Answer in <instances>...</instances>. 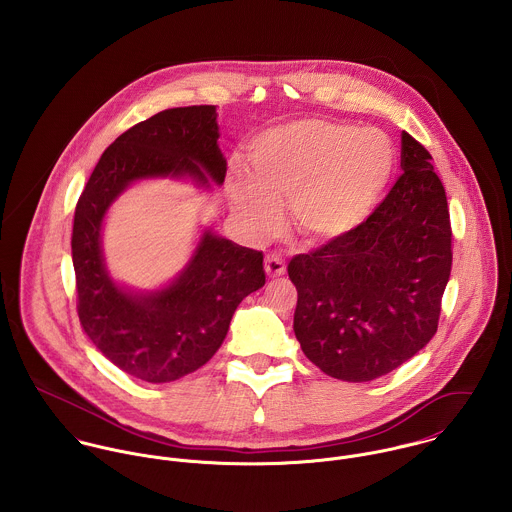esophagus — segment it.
<instances>
[{
  "label": "esophagus",
  "mask_w": 512,
  "mask_h": 512,
  "mask_svg": "<svg viewBox=\"0 0 512 512\" xmlns=\"http://www.w3.org/2000/svg\"><path fill=\"white\" fill-rule=\"evenodd\" d=\"M264 268H266L270 278H278L286 272V262L280 254H268L266 260H264Z\"/></svg>",
  "instance_id": "obj_1"
}]
</instances>
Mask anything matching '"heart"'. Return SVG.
<instances>
[{"label": "heart", "instance_id": "heart-1", "mask_svg": "<svg viewBox=\"0 0 512 512\" xmlns=\"http://www.w3.org/2000/svg\"><path fill=\"white\" fill-rule=\"evenodd\" d=\"M252 177L234 171L230 197L250 228L266 234L290 201L293 224L327 242L363 224L382 201L396 169L392 142L378 130L297 120L264 132L250 146Z\"/></svg>", "mask_w": 512, "mask_h": 512}]
</instances>
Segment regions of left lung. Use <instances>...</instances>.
<instances>
[{
	"label": "left lung",
	"instance_id": "1",
	"mask_svg": "<svg viewBox=\"0 0 512 512\" xmlns=\"http://www.w3.org/2000/svg\"><path fill=\"white\" fill-rule=\"evenodd\" d=\"M400 167L363 224L288 264L301 351L339 380L388 374L438 331L453 258L447 197L430 151L408 132Z\"/></svg>",
	"mask_w": 512,
	"mask_h": 512
}]
</instances>
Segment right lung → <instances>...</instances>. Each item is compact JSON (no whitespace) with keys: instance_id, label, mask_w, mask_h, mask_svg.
Segmentation results:
<instances>
[{"instance_id":"obj_1","label":"right lung","mask_w":512,"mask_h":512,"mask_svg":"<svg viewBox=\"0 0 512 512\" xmlns=\"http://www.w3.org/2000/svg\"><path fill=\"white\" fill-rule=\"evenodd\" d=\"M215 106L163 110L132 126L106 147L74 209L76 311L96 349L146 382H171L195 372L219 351L230 319L248 293L266 284L264 256L207 232L183 274L165 290L134 295L106 274L100 250L102 219L136 179L191 175L220 185Z\"/></svg>"}]
</instances>
